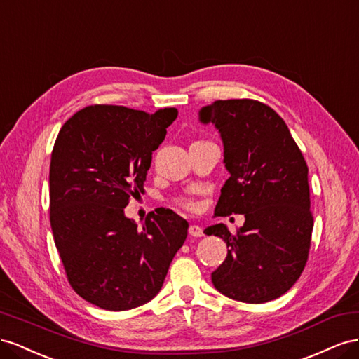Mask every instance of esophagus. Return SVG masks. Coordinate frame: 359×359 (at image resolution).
<instances>
[{"mask_svg":"<svg viewBox=\"0 0 359 359\" xmlns=\"http://www.w3.org/2000/svg\"><path fill=\"white\" fill-rule=\"evenodd\" d=\"M188 231H189L191 236H194V238H201L203 236V229L197 224H191Z\"/></svg>","mask_w":359,"mask_h":359,"instance_id":"34e87169","label":"esophagus"}]
</instances>
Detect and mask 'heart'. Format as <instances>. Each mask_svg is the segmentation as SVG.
<instances>
[{"label":"heart","mask_w":359,"mask_h":359,"mask_svg":"<svg viewBox=\"0 0 359 359\" xmlns=\"http://www.w3.org/2000/svg\"><path fill=\"white\" fill-rule=\"evenodd\" d=\"M176 203L179 204L180 208H185V209H194V206H196V203H194L191 198H187V197H179L176 200Z\"/></svg>","instance_id":"heart-1"}]
</instances>
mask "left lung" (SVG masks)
I'll return each instance as SVG.
<instances>
[{
    "mask_svg": "<svg viewBox=\"0 0 359 359\" xmlns=\"http://www.w3.org/2000/svg\"><path fill=\"white\" fill-rule=\"evenodd\" d=\"M224 142L230 177L215 215H245L243 227L204 230L227 243V257L212 272L215 289L230 299L263 304L298 281L309 260L313 213L309 167L284 120L254 99L215 100L200 111Z\"/></svg>",
    "mask_w": 359,
    "mask_h": 359,
    "instance_id": "8db88e82",
    "label": "left lung"
}]
</instances>
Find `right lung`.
<instances>
[{
    "mask_svg": "<svg viewBox=\"0 0 359 359\" xmlns=\"http://www.w3.org/2000/svg\"><path fill=\"white\" fill-rule=\"evenodd\" d=\"M118 105H90L72 116L49 167V219L67 281L99 309L125 311L155 298L189 224L170 209L142 227L125 217L144 192L155 151L177 118Z\"/></svg>",
    "mask_w": 359,
    "mask_h": 359,
    "instance_id": "obj_1",
    "label": "right lung"
}]
</instances>
